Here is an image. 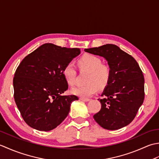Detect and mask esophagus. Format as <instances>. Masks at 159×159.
<instances>
[{"label": "esophagus", "instance_id": "esophagus-1", "mask_svg": "<svg viewBox=\"0 0 159 159\" xmlns=\"http://www.w3.org/2000/svg\"><path fill=\"white\" fill-rule=\"evenodd\" d=\"M80 100L81 101H83V102H89L90 100L89 98H80Z\"/></svg>", "mask_w": 159, "mask_h": 159}]
</instances>
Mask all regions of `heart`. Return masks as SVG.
I'll return each instance as SVG.
<instances>
[{
  "label": "heart",
  "instance_id": "b5f03b06",
  "mask_svg": "<svg viewBox=\"0 0 159 159\" xmlns=\"http://www.w3.org/2000/svg\"><path fill=\"white\" fill-rule=\"evenodd\" d=\"M80 70L88 72L86 85L78 86L71 89V93L74 95L87 98L95 94L98 89H104L109 83L111 70L107 65H104L99 57L92 55L83 56L78 61ZM63 75L67 83L72 85L75 83L76 72L72 63H69L64 67Z\"/></svg>",
  "mask_w": 159,
  "mask_h": 159
}]
</instances>
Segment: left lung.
<instances>
[{
  "label": "left lung",
  "mask_w": 159,
  "mask_h": 159,
  "mask_svg": "<svg viewBox=\"0 0 159 159\" xmlns=\"http://www.w3.org/2000/svg\"><path fill=\"white\" fill-rule=\"evenodd\" d=\"M85 51L104 57L111 70V79L101 96V109L93 116L107 130H117L135 117L144 100V78L136 60L114 44H106ZM99 100V99H98Z\"/></svg>",
  "instance_id": "8db88e82"
}]
</instances>
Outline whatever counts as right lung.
<instances>
[{"instance_id":"obj_1","label":"right lung","mask_w":159,"mask_h":159,"mask_svg":"<svg viewBox=\"0 0 159 159\" xmlns=\"http://www.w3.org/2000/svg\"><path fill=\"white\" fill-rule=\"evenodd\" d=\"M79 48L48 43L25 57L13 80L14 100L25 122L40 131H49L67 116L74 95L61 96L68 89L63 75L67 63L79 55Z\"/></svg>"}]
</instances>
